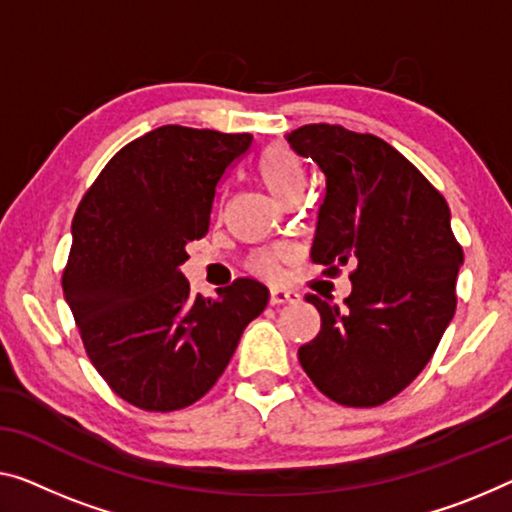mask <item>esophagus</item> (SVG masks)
<instances>
[{
  "instance_id": "34e87169",
  "label": "esophagus",
  "mask_w": 512,
  "mask_h": 512,
  "mask_svg": "<svg viewBox=\"0 0 512 512\" xmlns=\"http://www.w3.org/2000/svg\"><path fill=\"white\" fill-rule=\"evenodd\" d=\"M271 305H280V303H296L299 301V294L294 289H285V287H271V296H269Z\"/></svg>"
}]
</instances>
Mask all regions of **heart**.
Listing matches in <instances>:
<instances>
[{"label":"heart","mask_w":512,"mask_h":512,"mask_svg":"<svg viewBox=\"0 0 512 512\" xmlns=\"http://www.w3.org/2000/svg\"><path fill=\"white\" fill-rule=\"evenodd\" d=\"M259 179H262L264 188L276 197L278 202L294 193H303V167L301 160L294 156L292 149L282 147V144H273L259 158ZM282 253H259L253 259V269L262 276H276L278 262Z\"/></svg>","instance_id":"b5f03b06"}]
</instances>
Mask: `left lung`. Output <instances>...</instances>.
Listing matches in <instances>:
<instances>
[{"label": "left lung", "instance_id": "8db88e82", "mask_svg": "<svg viewBox=\"0 0 512 512\" xmlns=\"http://www.w3.org/2000/svg\"><path fill=\"white\" fill-rule=\"evenodd\" d=\"M285 137L326 179L310 259L326 273L354 266L345 305L305 296L322 331L299 349V361L326 398L377 407L421 375L455 315L464 257L451 209L375 135L308 124Z\"/></svg>", "mask_w": 512, "mask_h": 512}]
</instances>
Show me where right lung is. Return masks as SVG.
<instances>
[{"label":"right lung","instance_id":"obj_1","mask_svg":"<svg viewBox=\"0 0 512 512\" xmlns=\"http://www.w3.org/2000/svg\"><path fill=\"white\" fill-rule=\"evenodd\" d=\"M250 144L248 133L154 128L105 165L75 211L64 299L98 375L144 411L200 400L269 303L253 278L204 299L181 273L220 181Z\"/></svg>","mask_w":512,"mask_h":512}]
</instances>
